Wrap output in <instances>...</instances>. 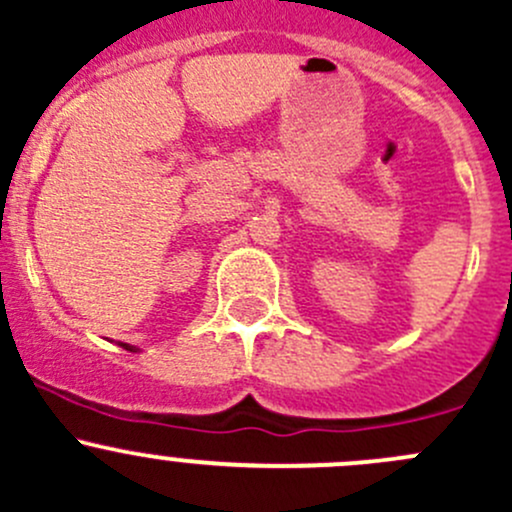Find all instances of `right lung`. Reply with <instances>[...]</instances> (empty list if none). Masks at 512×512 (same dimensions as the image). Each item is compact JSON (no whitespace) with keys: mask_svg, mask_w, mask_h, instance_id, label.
I'll list each match as a JSON object with an SVG mask.
<instances>
[{"mask_svg":"<svg viewBox=\"0 0 512 512\" xmlns=\"http://www.w3.org/2000/svg\"><path fill=\"white\" fill-rule=\"evenodd\" d=\"M118 347H123L126 352H138V347H133V344H126V342H118Z\"/></svg>","mask_w":512,"mask_h":512,"instance_id":"right-lung-1","label":"right lung"}]
</instances>
